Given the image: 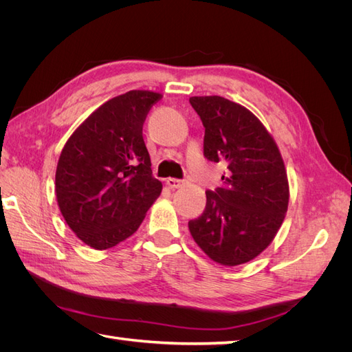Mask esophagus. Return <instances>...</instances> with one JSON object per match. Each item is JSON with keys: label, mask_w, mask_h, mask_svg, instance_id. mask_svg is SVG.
Segmentation results:
<instances>
[{"label": "esophagus", "mask_w": 352, "mask_h": 352, "mask_svg": "<svg viewBox=\"0 0 352 352\" xmlns=\"http://www.w3.org/2000/svg\"><path fill=\"white\" fill-rule=\"evenodd\" d=\"M166 184L168 185V188L177 189V188H182L185 185V180L184 179H176V177H168Z\"/></svg>", "instance_id": "1"}]
</instances>
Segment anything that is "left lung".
<instances>
[{"instance_id":"8db88e82","label":"left lung","mask_w":352,"mask_h":352,"mask_svg":"<svg viewBox=\"0 0 352 352\" xmlns=\"http://www.w3.org/2000/svg\"><path fill=\"white\" fill-rule=\"evenodd\" d=\"M206 127L204 157L228 166L223 185L207 190L202 214L189 220L211 260L238 265L257 257L278 233L289 202L279 148L250 110L219 95L189 98Z\"/></svg>"}]
</instances>
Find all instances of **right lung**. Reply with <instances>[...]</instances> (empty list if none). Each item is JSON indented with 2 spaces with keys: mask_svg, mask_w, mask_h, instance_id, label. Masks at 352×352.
<instances>
[{
  "mask_svg": "<svg viewBox=\"0 0 352 352\" xmlns=\"http://www.w3.org/2000/svg\"><path fill=\"white\" fill-rule=\"evenodd\" d=\"M162 95L129 91L104 102L63 148L56 195L63 217L94 250L129 238L162 194L144 142L146 114Z\"/></svg>",
  "mask_w": 352,
  "mask_h": 352,
  "instance_id": "right-lung-1",
  "label": "right lung"
}]
</instances>
